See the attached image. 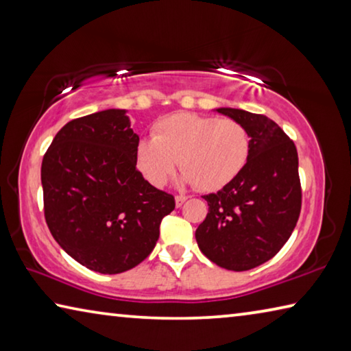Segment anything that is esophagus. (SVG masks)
Here are the masks:
<instances>
[{
  "label": "esophagus",
  "mask_w": 351,
  "mask_h": 351,
  "mask_svg": "<svg viewBox=\"0 0 351 351\" xmlns=\"http://www.w3.org/2000/svg\"><path fill=\"white\" fill-rule=\"evenodd\" d=\"M175 201H176V207H181L187 201V197H186V195H178Z\"/></svg>",
  "instance_id": "obj_1"
}]
</instances>
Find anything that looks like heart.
<instances>
[{"label": "heart", "mask_w": 351, "mask_h": 351, "mask_svg": "<svg viewBox=\"0 0 351 351\" xmlns=\"http://www.w3.org/2000/svg\"><path fill=\"white\" fill-rule=\"evenodd\" d=\"M251 152L249 133L234 119L192 112L171 114L159 121L153 138L139 141L138 167L153 186L161 187L175 171L203 192L228 186L245 169Z\"/></svg>", "instance_id": "heart-1"}]
</instances>
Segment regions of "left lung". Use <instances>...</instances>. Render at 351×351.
I'll return each instance as SVG.
<instances>
[{
  "label": "left lung",
  "mask_w": 351,
  "mask_h": 351,
  "mask_svg": "<svg viewBox=\"0 0 351 351\" xmlns=\"http://www.w3.org/2000/svg\"><path fill=\"white\" fill-rule=\"evenodd\" d=\"M217 111L245 125L251 152L234 181L203 197L209 212L195 239L215 265L247 271L274 257L293 234L302 207L299 158L294 142L269 117Z\"/></svg>",
  "instance_id": "obj_1"
}]
</instances>
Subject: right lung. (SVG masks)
Returning <instances> with one entry per match:
<instances>
[{"instance_id":"add662e5","label":"right lung","mask_w":351,"mask_h":351,"mask_svg":"<svg viewBox=\"0 0 351 351\" xmlns=\"http://www.w3.org/2000/svg\"><path fill=\"white\" fill-rule=\"evenodd\" d=\"M139 136L125 110H105L68 122L41 162L45 218L64 252L100 274L144 261L159 239L173 195L136 169Z\"/></svg>"}]
</instances>
